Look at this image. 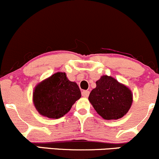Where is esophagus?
<instances>
[{"mask_svg":"<svg viewBox=\"0 0 159 159\" xmlns=\"http://www.w3.org/2000/svg\"><path fill=\"white\" fill-rule=\"evenodd\" d=\"M89 94H90L89 91H82V96L84 97V98H87V97H89Z\"/></svg>","mask_w":159,"mask_h":159,"instance_id":"1","label":"esophagus"}]
</instances>
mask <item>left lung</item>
Instances as JSON below:
<instances>
[{"label":"left lung","mask_w":159,"mask_h":159,"mask_svg":"<svg viewBox=\"0 0 159 159\" xmlns=\"http://www.w3.org/2000/svg\"><path fill=\"white\" fill-rule=\"evenodd\" d=\"M96 85L89 100L97 112L106 120H117L124 117L132 106L131 91L109 76H101Z\"/></svg>","instance_id":"left-lung-1"}]
</instances>
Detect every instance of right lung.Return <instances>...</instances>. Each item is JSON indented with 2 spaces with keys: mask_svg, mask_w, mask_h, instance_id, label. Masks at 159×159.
I'll return each instance as SVG.
<instances>
[{
  "mask_svg": "<svg viewBox=\"0 0 159 159\" xmlns=\"http://www.w3.org/2000/svg\"><path fill=\"white\" fill-rule=\"evenodd\" d=\"M81 98L77 84L70 82L65 73L58 72L36 85L33 103L39 114L49 118L63 117Z\"/></svg>",
  "mask_w": 159,
  "mask_h": 159,
  "instance_id": "add662e5",
  "label": "right lung"
}]
</instances>
